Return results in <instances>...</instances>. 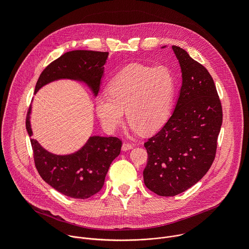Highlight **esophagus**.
<instances>
[{
	"label": "esophagus",
	"instance_id": "obj_1",
	"mask_svg": "<svg viewBox=\"0 0 249 249\" xmlns=\"http://www.w3.org/2000/svg\"><path fill=\"white\" fill-rule=\"evenodd\" d=\"M133 147H134L133 144H130V143H123V145H122V151H123V152H126V151L132 150Z\"/></svg>",
	"mask_w": 249,
	"mask_h": 249
}]
</instances>
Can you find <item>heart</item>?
I'll return each mask as SVG.
<instances>
[{
    "label": "heart",
    "instance_id": "obj_1",
    "mask_svg": "<svg viewBox=\"0 0 249 249\" xmlns=\"http://www.w3.org/2000/svg\"><path fill=\"white\" fill-rule=\"evenodd\" d=\"M108 93L94 101L102 126L115 131L124 121V111L134 132L150 134L167 119L175 92V79L166 66L130 64L109 82Z\"/></svg>",
    "mask_w": 249,
    "mask_h": 249
}]
</instances>
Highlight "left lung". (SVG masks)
Masks as SVG:
<instances>
[{
	"label": "left lung",
	"mask_w": 249,
	"mask_h": 249,
	"mask_svg": "<svg viewBox=\"0 0 249 249\" xmlns=\"http://www.w3.org/2000/svg\"><path fill=\"white\" fill-rule=\"evenodd\" d=\"M171 48L180 65L181 89L170 118L144 145V182L160 196L180 194L203 178L214 161L223 122L221 101L207 69L184 49Z\"/></svg>",
	"instance_id": "left-lung-1"
}]
</instances>
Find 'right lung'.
<instances>
[{"label":"right lung","instance_id":"obj_1","mask_svg":"<svg viewBox=\"0 0 249 249\" xmlns=\"http://www.w3.org/2000/svg\"><path fill=\"white\" fill-rule=\"evenodd\" d=\"M108 52L70 51L48 65L35 86L36 93L44 86L59 80L85 84L95 97L99 91ZM31 105L25 126L33 150L35 166L42 179L58 192L76 199H87L103 186L111 162L119 156L122 142L116 137L90 136L77 152L56 155L45 150L33 135L30 123Z\"/></svg>","mask_w":249,"mask_h":249}]
</instances>
